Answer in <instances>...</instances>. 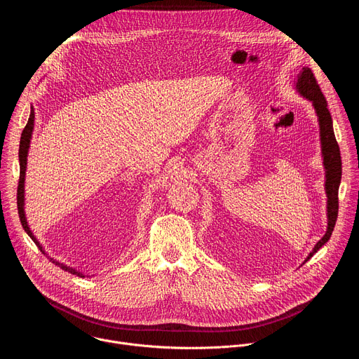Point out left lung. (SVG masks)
<instances>
[{
  "label": "left lung",
  "instance_id": "left-lung-1",
  "mask_svg": "<svg viewBox=\"0 0 359 359\" xmlns=\"http://www.w3.org/2000/svg\"><path fill=\"white\" fill-rule=\"evenodd\" d=\"M297 89L298 92L305 96L309 100L313 102L316 108L318 121H320V135H321V147H323V158H324V166H325V190H327V212H328V229L325 236L316 244L314 250L310 252L306 260H310L313 255L330 240L335 222L338 217V189L341 183V175H342V162H341V153L339 146L334 135L332 128V118L328 111L327 99L324 93L321 92V88L310 68H302L301 74L297 79ZM305 260V262H306Z\"/></svg>",
  "mask_w": 359,
  "mask_h": 359
}]
</instances>
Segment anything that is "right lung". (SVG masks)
<instances>
[{"label":"right lung","instance_id":"obj_1","mask_svg":"<svg viewBox=\"0 0 359 359\" xmlns=\"http://www.w3.org/2000/svg\"><path fill=\"white\" fill-rule=\"evenodd\" d=\"M34 108H31V115H29V119H28V123L25 125L24 130H22V135H21V140H20V180H18V190H17V206H18V215H20V220H21V224L24 227V230L27 231V234L32 238V241L36 244V247L45 254L43 248L41 247L39 241L34 237L32 231L29 230L28 224H27V219H25V213H24V182H25V169H27V156H28V149H29V142H31V135H32V129H34ZM50 262H53L55 266H58L60 269L71 273V274H75L78 277H85L83 274L78 273L75 269H71L60 262H55L54 259H49Z\"/></svg>","mask_w":359,"mask_h":359}]
</instances>
